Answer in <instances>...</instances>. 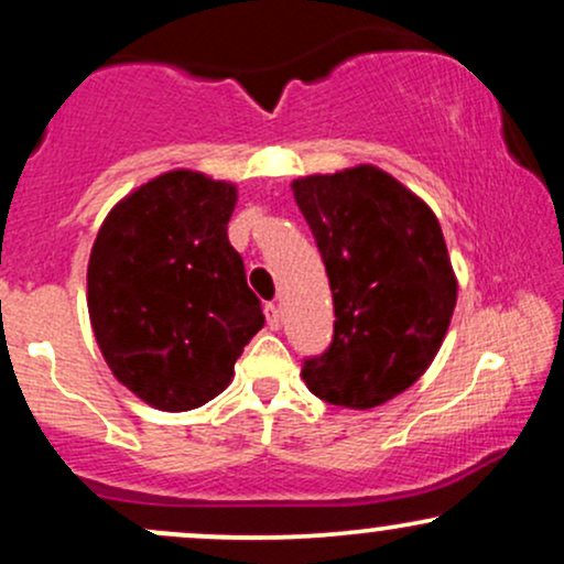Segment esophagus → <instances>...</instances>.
<instances>
[{
	"mask_svg": "<svg viewBox=\"0 0 564 564\" xmlns=\"http://www.w3.org/2000/svg\"><path fill=\"white\" fill-rule=\"evenodd\" d=\"M264 318H268V326L273 328V332L281 328V310H278V304H264Z\"/></svg>",
	"mask_w": 564,
	"mask_h": 564,
	"instance_id": "obj_1",
	"label": "esophagus"
}]
</instances>
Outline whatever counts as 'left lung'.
Instances as JSON below:
<instances>
[{
    "mask_svg": "<svg viewBox=\"0 0 564 564\" xmlns=\"http://www.w3.org/2000/svg\"><path fill=\"white\" fill-rule=\"evenodd\" d=\"M334 294V336L302 379L332 405L373 408L413 384L437 355L456 278L437 217L377 166L296 180Z\"/></svg>",
    "mask_w": 564,
    "mask_h": 564,
    "instance_id": "8db88e82",
    "label": "left lung"
}]
</instances>
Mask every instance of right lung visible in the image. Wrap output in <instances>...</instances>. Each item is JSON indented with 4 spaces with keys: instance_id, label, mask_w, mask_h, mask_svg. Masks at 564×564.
Returning <instances> with one entry per match:
<instances>
[{
    "instance_id": "right-lung-1",
    "label": "right lung",
    "mask_w": 564,
    "mask_h": 564,
    "mask_svg": "<svg viewBox=\"0 0 564 564\" xmlns=\"http://www.w3.org/2000/svg\"><path fill=\"white\" fill-rule=\"evenodd\" d=\"M236 187L166 172L113 206L87 268L95 339L113 377L161 411H191L230 384L262 328V302L228 241Z\"/></svg>"
}]
</instances>
